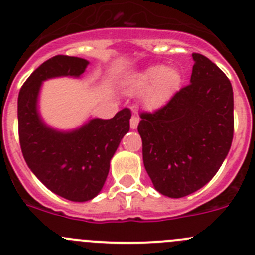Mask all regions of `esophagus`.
Returning a JSON list of instances; mask_svg holds the SVG:
<instances>
[{
    "label": "esophagus",
    "mask_w": 255,
    "mask_h": 255,
    "mask_svg": "<svg viewBox=\"0 0 255 255\" xmlns=\"http://www.w3.org/2000/svg\"><path fill=\"white\" fill-rule=\"evenodd\" d=\"M138 123H139L138 116H132V118H130V128H132V129H135L137 126H138Z\"/></svg>",
    "instance_id": "obj_1"
}]
</instances>
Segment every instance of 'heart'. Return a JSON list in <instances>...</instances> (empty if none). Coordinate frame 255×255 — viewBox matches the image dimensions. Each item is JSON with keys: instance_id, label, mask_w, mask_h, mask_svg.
<instances>
[{"instance_id": "obj_1", "label": "heart", "mask_w": 255, "mask_h": 255, "mask_svg": "<svg viewBox=\"0 0 255 255\" xmlns=\"http://www.w3.org/2000/svg\"><path fill=\"white\" fill-rule=\"evenodd\" d=\"M182 75L175 66L153 65L139 71L130 79L129 88L135 94H141V101L148 111L165 107L178 92Z\"/></svg>"}]
</instances>
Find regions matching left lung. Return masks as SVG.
Wrapping results in <instances>:
<instances>
[{
    "instance_id": "8db88e82",
    "label": "left lung",
    "mask_w": 255,
    "mask_h": 255,
    "mask_svg": "<svg viewBox=\"0 0 255 255\" xmlns=\"http://www.w3.org/2000/svg\"><path fill=\"white\" fill-rule=\"evenodd\" d=\"M190 84L153 113H141L143 163L154 189L184 197L208 184L228 156L234 133L230 80L201 54H192Z\"/></svg>"
}]
</instances>
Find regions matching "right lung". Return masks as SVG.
I'll list each match as a JSON object with an SVG mask.
<instances>
[{
    "instance_id": "1",
    "label": "right lung",
    "mask_w": 255,
    "mask_h": 255,
    "mask_svg": "<svg viewBox=\"0 0 255 255\" xmlns=\"http://www.w3.org/2000/svg\"><path fill=\"white\" fill-rule=\"evenodd\" d=\"M89 61L58 55L42 63L23 83L18 94V137L23 158L40 181L70 201H88L101 192L114 152L129 130L130 111L111 120L94 118L69 132L54 129L42 121L37 99L44 80L79 78Z\"/></svg>"
}]
</instances>
